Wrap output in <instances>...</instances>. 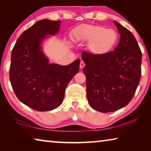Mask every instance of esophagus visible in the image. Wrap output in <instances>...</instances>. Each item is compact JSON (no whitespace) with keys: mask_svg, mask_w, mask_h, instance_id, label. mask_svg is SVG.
<instances>
[{"mask_svg":"<svg viewBox=\"0 0 151 151\" xmlns=\"http://www.w3.org/2000/svg\"><path fill=\"white\" fill-rule=\"evenodd\" d=\"M85 66V63H84L83 60H81V63H80V68H83Z\"/></svg>","mask_w":151,"mask_h":151,"instance_id":"obj_1","label":"esophagus"}]
</instances>
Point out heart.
<instances>
[{
  "label": "heart",
  "mask_w": 151,
  "mask_h": 151,
  "mask_svg": "<svg viewBox=\"0 0 151 151\" xmlns=\"http://www.w3.org/2000/svg\"><path fill=\"white\" fill-rule=\"evenodd\" d=\"M73 35L77 41H88L89 51L96 55L109 52L119 41V35L115 30L100 25L81 24L74 30Z\"/></svg>",
  "instance_id": "b5f03b06"
}]
</instances>
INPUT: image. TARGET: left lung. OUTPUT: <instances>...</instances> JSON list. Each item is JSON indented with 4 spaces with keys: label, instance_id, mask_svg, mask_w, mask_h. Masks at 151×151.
I'll list each match as a JSON object with an SVG mask.
<instances>
[{
    "label": "left lung",
    "instance_id": "8db88e82",
    "mask_svg": "<svg viewBox=\"0 0 151 151\" xmlns=\"http://www.w3.org/2000/svg\"><path fill=\"white\" fill-rule=\"evenodd\" d=\"M121 36L114 50L103 55L83 51L86 96L93 109L116 111L132 100L141 76L142 52L132 33L114 21Z\"/></svg>",
    "mask_w": 151,
    "mask_h": 151
}]
</instances>
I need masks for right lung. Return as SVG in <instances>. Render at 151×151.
<instances>
[{
	"label": "right lung",
	"mask_w": 151,
	"mask_h": 151,
	"mask_svg": "<svg viewBox=\"0 0 151 151\" xmlns=\"http://www.w3.org/2000/svg\"><path fill=\"white\" fill-rule=\"evenodd\" d=\"M61 22L40 20L22 33L11 53L9 77L22 103L38 111H51L63 103L66 87L79 71L80 59L62 66L50 64L40 45L58 32Z\"/></svg>",
	"instance_id": "obj_1"
}]
</instances>
